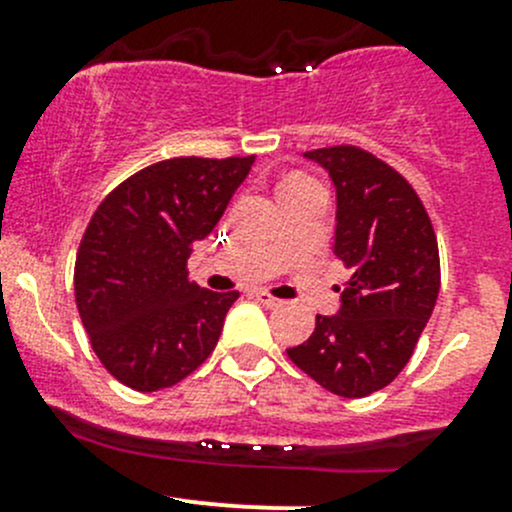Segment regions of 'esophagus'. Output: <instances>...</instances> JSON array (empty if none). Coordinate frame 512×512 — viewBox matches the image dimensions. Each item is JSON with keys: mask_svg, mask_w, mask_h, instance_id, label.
I'll list each match as a JSON object with an SVG mask.
<instances>
[{"mask_svg": "<svg viewBox=\"0 0 512 512\" xmlns=\"http://www.w3.org/2000/svg\"><path fill=\"white\" fill-rule=\"evenodd\" d=\"M255 299H257V302H260V304H265V307H280V304H282V299L272 297V294L265 292V289H257Z\"/></svg>", "mask_w": 512, "mask_h": 512, "instance_id": "esophagus-1", "label": "esophagus"}]
</instances>
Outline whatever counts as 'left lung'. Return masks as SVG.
Returning <instances> with one entry per match:
<instances>
[{"label": "left lung", "mask_w": 512, "mask_h": 512, "mask_svg": "<svg viewBox=\"0 0 512 512\" xmlns=\"http://www.w3.org/2000/svg\"><path fill=\"white\" fill-rule=\"evenodd\" d=\"M307 158L334 180V252L352 277L339 314H317L312 337L287 356L332 394L361 399L401 374L436 307V232L414 185L374 153L329 146Z\"/></svg>", "instance_id": "left-lung-1"}]
</instances>
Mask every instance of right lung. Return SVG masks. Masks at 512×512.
<instances>
[{"label": "right lung", "instance_id": "obj_1", "mask_svg": "<svg viewBox=\"0 0 512 512\" xmlns=\"http://www.w3.org/2000/svg\"><path fill=\"white\" fill-rule=\"evenodd\" d=\"M255 156L160 160L111 190L81 237L79 317L108 374L158 391L193 374L240 294L188 277L193 242L213 232Z\"/></svg>", "mask_w": 512, "mask_h": 512}]
</instances>
